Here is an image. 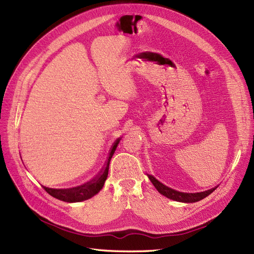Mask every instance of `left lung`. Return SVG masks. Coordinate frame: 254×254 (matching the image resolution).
Returning a JSON list of instances; mask_svg holds the SVG:
<instances>
[{
    "label": "left lung",
    "instance_id": "1",
    "mask_svg": "<svg viewBox=\"0 0 254 254\" xmlns=\"http://www.w3.org/2000/svg\"><path fill=\"white\" fill-rule=\"evenodd\" d=\"M151 183L154 185V187L156 188L158 190V192L162 195L167 196L168 198L173 199L176 201H182V202H195L198 201L204 197H207L209 194H211L213 192L216 188H213V189L204 191V192H199V193H184V192H178L176 190L171 189V188L165 186L163 184H161L160 182H158L156 178L152 175H148Z\"/></svg>",
    "mask_w": 254,
    "mask_h": 254
}]
</instances>
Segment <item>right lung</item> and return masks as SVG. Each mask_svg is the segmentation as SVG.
Here are the masks:
<instances>
[{"instance_id": "add662e5", "label": "right lung", "mask_w": 254, "mask_h": 254, "mask_svg": "<svg viewBox=\"0 0 254 254\" xmlns=\"http://www.w3.org/2000/svg\"><path fill=\"white\" fill-rule=\"evenodd\" d=\"M120 139L121 138H118L117 140L114 142L113 146L111 148L108 160H106V162H105L104 168L102 169V171L99 174H98L94 179H92L91 182H88L82 186H79L76 188H70V189H52V188H46V187L42 186L43 189L48 194L52 195L53 197L58 198L63 201H66V202L82 201V200L93 197L95 194H97L102 189L104 182L106 181V178H108L110 161L112 159L113 154L115 153V150L120 141Z\"/></svg>"}]
</instances>
